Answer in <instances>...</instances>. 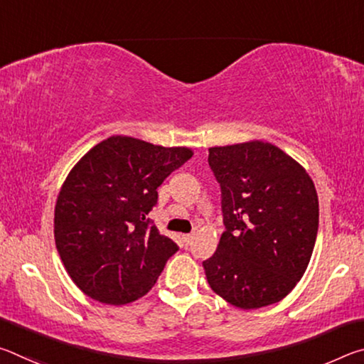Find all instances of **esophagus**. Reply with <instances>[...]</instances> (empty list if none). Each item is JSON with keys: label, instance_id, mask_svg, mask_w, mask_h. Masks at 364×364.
Segmentation results:
<instances>
[{"label": "esophagus", "instance_id": "34e87169", "mask_svg": "<svg viewBox=\"0 0 364 364\" xmlns=\"http://www.w3.org/2000/svg\"><path fill=\"white\" fill-rule=\"evenodd\" d=\"M193 239H194V234H183V241H184V244H186V245H189L191 242H193Z\"/></svg>", "mask_w": 364, "mask_h": 364}]
</instances>
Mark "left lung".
I'll list each match as a JSON object with an SVG mask.
<instances>
[{
  "mask_svg": "<svg viewBox=\"0 0 364 364\" xmlns=\"http://www.w3.org/2000/svg\"><path fill=\"white\" fill-rule=\"evenodd\" d=\"M226 230L204 269L212 291L242 310L278 304L315 247L318 194L299 162L271 143L208 149Z\"/></svg>",
  "mask_w": 364,
  "mask_h": 364,
  "instance_id": "obj_1",
  "label": "left lung"
}]
</instances>
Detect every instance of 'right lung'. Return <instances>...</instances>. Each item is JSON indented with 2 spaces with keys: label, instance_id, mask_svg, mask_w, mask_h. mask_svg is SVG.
<instances>
[{
  "label": "right lung",
  "instance_id": "right-lung-1",
  "mask_svg": "<svg viewBox=\"0 0 364 364\" xmlns=\"http://www.w3.org/2000/svg\"><path fill=\"white\" fill-rule=\"evenodd\" d=\"M191 157L188 147L110 136L78 160L59 191L54 239L80 291L107 305L151 291L178 245L147 213L157 188Z\"/></svg>",
  "mask_w": 364,
  "mask_h": 364
}]
</instances>
